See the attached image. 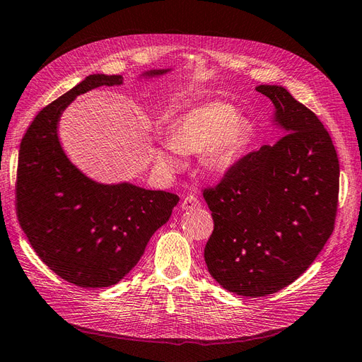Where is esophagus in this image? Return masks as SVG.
<instances>
[{"label": "esophagus", "instance_id": "obj_1", "mask_svg": "<svg viewBox=\"0 0 362 362\" xmlns=\"http://www.w3.org/2000/svg\"><path fill=\"white\" fill-rule=\"evenodd\" d=\"M197 208H200V200L196 196H192V194H189V196H187V197L183 199L182 209L191 211V209H197Z\"/></svg>", "mask_w": 362, "mask_h": 362}]
</instances>
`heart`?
<instances>
[{"mask_svg": "<svg viewBox=\"0 0 362 362\" xmlns=\"http://www.w3.org/2000/svg\"><path fill=\"white\" fill-rule=\"evenodd\" d=\"M251 134V127L240 119L238 110L223 100L194 107L175 119L171 127V144L159 153L166 168L179 165L177 154L206 150L205 163L212 173L225 174L242 159Z\"/></svg>", "mask_w": 362, "mask_h": 362, "instance_id": "b5f03b06", "label": "heart"}]
</instances>
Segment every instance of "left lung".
I'll return each mask as SVG.
<instances>
[{
  "label": "left lung",
  "instance_id": "8db88e82",
  "mask_svg": "<svg viewBox=\"0 0 362 362\" xmlns=\"http://www.w3.org/2000/svg\"><path fill=\"white\" fill-rule=\"evenodd\" d=\"M255 90L272 100L283 136L203 189L214 220L208 271L243 296L275 293L304 274L333 233L339 192L337 150L317 115L283 87Z\"/></svg>",
  "mask_w": 362,
  "mask_h": 362
}]
</instances>
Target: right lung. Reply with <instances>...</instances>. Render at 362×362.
Listing matches in <instances>:
<instances>
[{
	"mask_svg": "<svg viewBox=\"0 0 362 362\" xmlns=\"http://www.w3.org/2000/svg\"><path fill=\"white\" fill-rule=\"evenodd\" d=\"M120 84L119 75L87 76L35 116L18 156L16 214L24 234L54 274L86 289L122 280L179 203L173 192L98 183L62 151L57 129L64 108L88 90Z\"/></svg>",
	"mask_w": 362,
	"mask_h": 362,
	"instance_id": "obj_1",
	"label": "right lung"
}]
</instances>
